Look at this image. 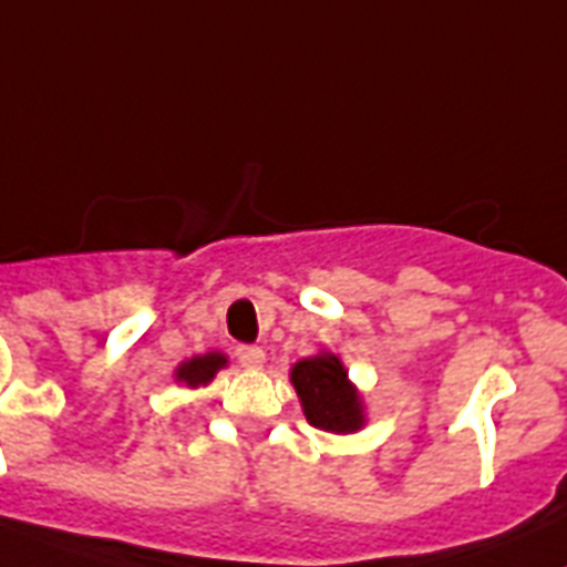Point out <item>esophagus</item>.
<instances>
[{"label":"esophagus","mask_w":567,"mask_h":567,"mask_svg":"<svg viewBox=\"0 0 567 567\" xmlns=\"http://www.w3.org/2000/svg\"><path fill=\"white\" fill-rule=\"evenodd\" d=\"M236 357H239V363L247 365V369H261L265 365V351L259 346H239Z\"/></svg>","instance_id":"34e87169"}]
</instances>
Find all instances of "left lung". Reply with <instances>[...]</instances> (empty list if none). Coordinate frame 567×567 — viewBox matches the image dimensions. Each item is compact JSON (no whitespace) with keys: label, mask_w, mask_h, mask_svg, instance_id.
<instances>
[{"label":"left lung","mask_w":567,"mask_h":567,"mask_svg":"<svg viewBox=\"0 0 567 567\" xmlns=\"http://www.w3.org/2000/svg\"><path fill=\"white\" fill-rule=\"evenodd\" d=\"M288 378L311 426L331 435H351L365 426L363 394L351 383L349 369L334 351L320 349L306 360H297Z\"/></svg>","instance_id":"8db88e82"}]
</instances>
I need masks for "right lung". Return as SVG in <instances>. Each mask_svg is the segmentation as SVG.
I'll use <instances>...</instances> for the list:
<instances>
[{"label": "right lung", "instance_id": "right-lung-1", "mask_svg": "<svg viewBox=\"0 0 567 567\" xmlns=\"http://www.w3.org/2000/svg\"><path fill=\"white\" fill-rule=\"evenodd\" d=\"M225 365L227 354H221V351H207V354H195L189 357V360H184V363L175 365L173 378L181 386L202 389L207 386V383H213V378H216Z\"/></svg>", "mask_w": 567, "mask_h": 567}]
</instances>
